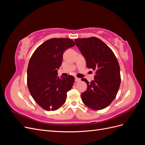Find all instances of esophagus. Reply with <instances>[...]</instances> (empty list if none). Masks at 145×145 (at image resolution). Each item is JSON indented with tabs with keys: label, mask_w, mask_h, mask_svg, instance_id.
Returning <instances> with one entry per match:
<instances>
[{
	"label": "esophagus",
	"mask_w": 145,
	"mask_h": 145,
	"mask_svg": "<svg viewBox=\"0 0 145 145\" xmlns=\"http://www.w3.org/2000/svg\"><path fill=\"white\" fill-rule=\"evenodd\" d=\"M80 80V78H78V77H75V82H79Z\"/></svg>",
	"instance_id": "1"
}]
</instances>
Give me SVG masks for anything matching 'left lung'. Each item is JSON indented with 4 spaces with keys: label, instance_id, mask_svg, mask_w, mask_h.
<instances>
[{
    "label": "left lung",
    "instance_id": "obj_1",
    "mask_svg": "<svg viewBox=\"0 0 145 145\" xmlns=\"http://www.w3.org/2000/svg\"><path fill=\"white\" fill-rule=\"evenodd\" d=\"M75 42L86 60L87 68L95 71L94 80L90 83L82 78L88 86L81 94L82 102L94 110L106 108L116 98L120 85V69L116 57L97 37L76 39Z\"/></svg>",
    "mask_w": 145,
    "mask_h": 145
}]
</instances>
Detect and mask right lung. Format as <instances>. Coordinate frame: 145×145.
<instances>
[{
    "label": "right lung",
    "mask_w": 145,
    "mask_h": 145,
    "mask_svg": "<svg viewBox=\"0 0 145 145\" xmlns=\"http://www.w3.org/2000/svg\"><path fill=\"white\" fill-rule=\"evenodd\" d=\"M75 45L71 39L53 38L43 42L35 50L27 69L29 93L39 106L46 111H55L65 103L74 77L57 76L65 50Z\"/></svg>",
    "instance_id": "add662e5"
}]
</instances>
